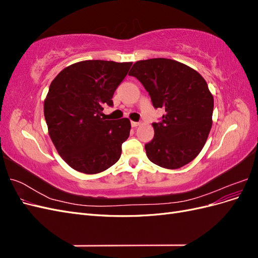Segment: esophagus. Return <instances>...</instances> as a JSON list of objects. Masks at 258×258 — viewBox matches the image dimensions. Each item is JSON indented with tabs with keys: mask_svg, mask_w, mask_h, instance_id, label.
<instances>
[{
	"mask_svg": "<svg viewBox=\"0 0 258 258\" xmlns=\"http://www.w3.org/2000/svg\"><path fill=\"white\" fill-rule=\"evenodd\" d=\"M139 124H140V122H137V121H131V126L132 127H138L139 126Z\"/></svg>",
	"mask_w": 258,
	"mask_h": 258,
	"instance_id": "1",
	"label": "esophagus"
}]
</instances>
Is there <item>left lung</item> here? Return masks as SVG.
Instances as JSON below:
<instances>
[{
	"label": "left lung",
	"instance_id": "1",
	"mask_svg": "<svg viewBox=\"0 0 258 258\" xmlns=\"http://www.w3.org/2000/svg\"><path fill=\"white\" fill-rule=\"evenodd\" d=\"M129 75L142 83L155 108H163L154 122V139L145 145L147 158L165 169H178L197 157L212 128L214 100L196 70L181 62L155 58L137 61Z\"/></svg>",
	"mask_w": 258,
	"mask_h": 258
}]
</instances>
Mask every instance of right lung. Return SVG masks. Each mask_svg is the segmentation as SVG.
Returning <instances> with one entry per match:
<instances>
[{"instance_id":"add662e5","label":"right lung","mask_w":258,"mask_h":258,"mask_svg":"<svg viewBox=\"0 0 258 258\" xmlns=\"http://www.w3.org/2000/svg\"><path fill=\"white\" fill-rule=\"evenodd\" d=\"M132 62L85 60L54 77L44 101L48 134L58 154L79 172L97 174L118 161L130 134L128 118L105 120V104Z\"/></svg>"}]
</instances>
